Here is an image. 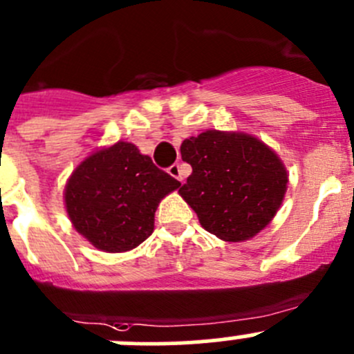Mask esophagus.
I'll use <instances>...</instances> for the list:
<instances>
[{"instance_id": "esophagus-1", "label": "esophagus", "mask_w": 354, "mask_h": 354, "mask_svg": "<svg viewBox=\"0 0 354 354\" xmlns=\"http://www.w3.org/2000/svg\"><path fill=\"white\" fill-rule=\"evenodd\" d=\"M169 174L174 178H177V180H182V170H180V165H178V163H174L172 167H169Z\"/></svg>"}]
</instances>
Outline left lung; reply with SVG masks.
I'll use <instances>...</instances> for the list:
<instances>
[{
    "label": "left lung",
    "instance_id": "8db88e82",
    "mask_svg": "<svg viewBox=\"0 0 354 354\" xmlns=\"http://www.w3.org/2000/svg\"><path fill=\"white\" fill-rule=\"evenodd\" d=\"M192 167L178 194L198 215L203 229L229 243L263 230L288 191V170L263 141L246 132L206 131L182 142Z\"/></svg>",
    "mask_w": 354,
    "mask_h": 354
}]
</instances>
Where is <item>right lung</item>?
Returning <instances> with one entry per match:
<instances>
[{"instance_id": "obj_1", "label": "right lung", "mask_w": 354, "mask_h": 354, "mask_svg": "<svg viewBox=\"0 0 354 354\" xmlns=\"http://www.w3.org/2000/svg\"><path fill=\"white\" fill-rule=\"evenodd\" d=\"M180 182L132 142L118 141L87 156L65 185L72 225L106 253L134 250L155 229V212Z\"/></svg>"}]
</instances>
